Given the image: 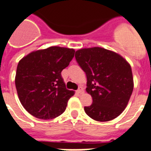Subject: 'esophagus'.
Here are the masks:
<instances>
[{"label":"esophagus","instance_id":"obj_1","mask_svg":"<svg viewBox=\"0 0 151 151\" xmlns=\"http://www.w3.org/2000/svg\"><path fill=\"white\" fill-rule=\"evenodd\" d=\"M76 91H77V93L82 94V93H83V92H84V90H83L82 87H79V88H78V89Z\"/></svg>","mask_w":151,"mask_h":151}]
</instances>
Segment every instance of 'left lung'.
<instances>
[{
	"label": "left lung",
	"mask_w": 151,
	"mask_h": 151,
	"mask_svg": "<svg viewBox=\"0 0 151 151\" xmlns=\"http://www.w3.org/2000/svg\"><path fill=\"white\" fill-rule=\"evenodd\" d=\"M77 63L87 77L86 91L92 104L86 113L97 122H109L123 112L134 89L130 64L118 53L101 48H84L76 52Z\"/></svg>",
	"instance_id": "left-lung-1"
}]
</instances>
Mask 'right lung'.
I'll return each instance as SVG.
<instances>
[{
	"mask_svg": "<svg viewBox=\"0 0 151 151\" xmlns=\"http://www.w3.org/2000/svg\"><path fill=\"white\" fill-rule=\"evenodd\" d=\"M74 54L73 49L51 46L33 51L19 61L15 86L20 103L29 114L47 120L65 111L75 92L65 88L61 72Z\"/></svg>",
	"mask_w": 151,
	"mask_h": 151,
	"instance_id": "1",
	"label": "right lung"
}]
</instances>
